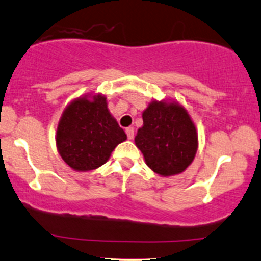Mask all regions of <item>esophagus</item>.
I'll use <instances>...</instances> for the list:
<instances>
[{
  "label": "esophagus",
  "instance_id": "esophagus-1",
  "mask_svg": "<svg viewBox=\"0 0 261 261\" xmlns=\"http://www.w3.org/2000/svg\"><path fill=\"white\" fill-rule=\"evenodd\" d=\"M125 133H127L128 139H133L134 138V128L133 127H128L125 129Z\"/></svg>",
  "mask_w": 261,
  "mask_h": 261
}]
</instances>
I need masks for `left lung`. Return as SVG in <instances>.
<instances>
[{
  "label": "left lung",
  "mask_w": 261,
  "mask_h": 261,
  "mask_svg": "<svg viewBox=\"0 0 261 261\" xmlns=\"http://www.w3.org/2000/svg\"><path fill=\"white\" fill-rule=\"evenodd\" d=\"M136 145L154 172L163 176L180 174L197 151L196 127L178 103L153 101L143 112Z\"/></svg>",
  "instance_id": "8db88e82"
}]
</instances>
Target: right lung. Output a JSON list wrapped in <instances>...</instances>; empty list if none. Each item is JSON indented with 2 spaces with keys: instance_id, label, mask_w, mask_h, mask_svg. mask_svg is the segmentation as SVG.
I'll return each mask as SVG.
<instances>
[{
  "instance_id": "add662e5",
  "label": "right lung",
  "mask_w": 261,
  "mask_h": 261,
  "mask_svg": "<svg viewBox=\"0 0 261 261\" xmlns=\"http://www.w3.org/2000/svg\"><path fill=\"white\" fill-rule=\"evenodd\" d=\"M127 139L107 108L105 96L77 98L66 107L58 125L57 146L70 168L89 171L103 165L113 149Z\"/></svg>"
}]
</instances>
